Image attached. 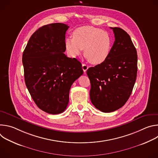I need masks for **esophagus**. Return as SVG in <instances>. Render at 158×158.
Segmentation results:
<instances>
[{
    "mask_svg": "<svg viewBox=\"0 0 158 158\" xmlns=\"http://www.w3.org/2000/svg\"><path fill=\"white\" fill-rule=\"evenodd\" d=\"M82 69H83V71H84V72H86V71L88 69V68H89V67H88V65H87V64H82Z\"/></svg>",
    "mask_w": 158,
    "mask_h": 158,
    "instance_id": "esophagus-1",
    "label": "esophagus"
}]
</instances>
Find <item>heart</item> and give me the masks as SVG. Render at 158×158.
Wrapping results in <instances>:
<instances>
[{"label":"heart","instance_id":"b5f03b06","mask_svg":"<svg viewBox=\"0 0 158 158\" xmlns=\"http://www.w3.org/2000/svg\"><path fill=\"white\" fill-rule=\"evenodd\" d=\"M113 40L109 33L93 26L79 27L73 32V37L65 39V47L68 55L75 57L84 49V55L93 64H100L109 57Z\"/></svg>","mask_w":158,"mask_h":158}]
</instances>
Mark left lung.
I'll return each instance as SVG.
<instances>
[{
	"label": "left lung",
	"instance_id": "8db88e82",
	"mask_svg": "<svg viewBox=\"0 0 158 158\" xmlns=\"http://www.w3.org/2000/svg\"><path fill=\"white\" fill-rule=\"evenodd\" d=\"M114 42L108 59L87 70L90 82V99L104 112L123 107L130 97L138 71V55L129 34L119 27H110Z\"/></svg>",
	"mask_w": 158,
	"mask_h": 158
}]
</instances>
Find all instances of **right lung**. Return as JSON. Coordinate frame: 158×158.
<instances>
[{
    "instance_id": "add662e5",
    "label": "right lung",
    "mask_w": 158,
    "mask_h": 158,
    "mask_svg": "<svg viewBox=\"0 0 158 158\" xmlns=\"http://www.w3.org/2000/svg\"><path fill=\"white\" fill-rule=\"evenodd\" d=\"M68 28L62 23L40 27L31 35L22 54L28 91L37 107L51 114L65 110L71 87L83 74L81 63L64 54Z\"/></svg>"
}]
</instances>
